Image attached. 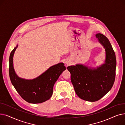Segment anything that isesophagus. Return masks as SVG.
I'll use <instances>...</instances> for the list:
<instances>
[{"label": "esophagus", "instance_id": "esophagus-1", "mask_svg": "<svg viewBox=\"0 0 125 125\" xmlns=\"http://www.w3.org/2000/svg\"><path fill=\"white\" fill-rule=\"evenodd\" d=\"M66 64L67 65H68V64H69V63H68V62H66Z\"/></svg>", "mask_w": 125, "mask_h": 125}]
</instances>
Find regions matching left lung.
I'll use <instances>...</instances> for the list:
<instances>
[{
  "label": "left lung",
  "instance_id": "1",
  "mask_svg": "<svg viewBox=\"0 0 125 125\" xmlns=\"http://www.w3.org/2000/svg\"><path fill=\"white\" fill-rule=\"evenodd\" d=\"M96 37L105 49V64L93 70L79 64L67 67L76 95L91 102L99 100L106 95L112 88L115 77L116 61L112 46L103 34L98 33Z\"/></svg>",
  "mask_w": 125,
  "mask_h": 125
}]
</instances>
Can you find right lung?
<instances>
[{"label":"right lung","mask_w":125,"mask_h":125,"mask_svg":"<svg viewBox=\"0 0 125 125\" xmlns=\"http://www.w3.org/2000/svg\"><path fill=\"white\" fill-rule=\"evenodd\" d=\"M17 47L11 52L9 58V75L12 84L23 99L29 103H41L49 100L55 82L66 70L64 64L60 63L54 65L34 80L22 79L18 77L13 67V56Z\"/></svg>","instance_id":"1"}]
</instances>
